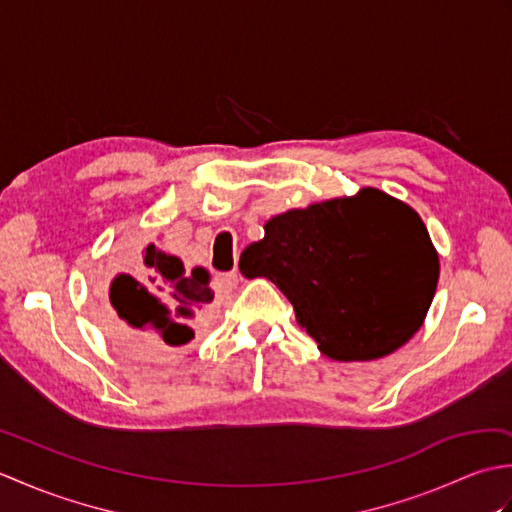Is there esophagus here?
<instances>
[{"label": "esophagus", "mask_w": 512, "mask_h": 512, "mask_svg": "<svg viewBox=\"0 0 512 512\" xmlns=\"http://www.w3.org/2000/svg\"><path fill=\"white\" fill-rule=\"evenodd\" d=\"M239 284V273L231 270V273H222L215 277V292H231Z\"/></svg>", "instance_id": "1"}]
</instances>
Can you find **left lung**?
<instances>
[{"mask_svg":"<svg viewBox=\"0 0 512 512\" xmlns=\"http://www.w3.org/2000/svg\"><path fill=\"white\" fill-rule=\"evenodd\" d=\"M239 270L284 292L321 354L363 363L396 352L422 328L440 262L407 202L363 187L270 217Z\"/></svg>","mask_w":512,"mask_h":512,"instance_id":"1","label":"left lung"}]
</instances>
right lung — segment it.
<instances>
[{
  "mask_svg": "<svg viewBox=\"0 0 512 512\" xmlns=\"http://www.w3.org/2000/svg\"><path fill=\"white\" fill-rule=\"evenodd\" d=\"M114 262L127 273H118L107 299L101 297L107 332L143 361L165 363L187 352L213 301L209 270L195 266L187 273L180 257L156 244L134 250L132 239L118 242Z\"/></svg>",
  "mask_w": 512,
  "mask_h": 512,
  "instance_id": "1",
  "label": "right lung"
}]
</instances>
